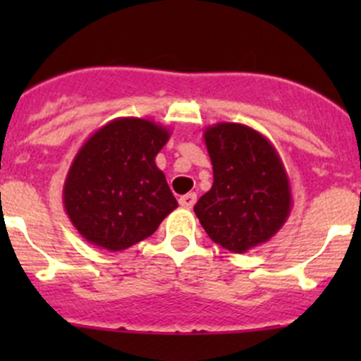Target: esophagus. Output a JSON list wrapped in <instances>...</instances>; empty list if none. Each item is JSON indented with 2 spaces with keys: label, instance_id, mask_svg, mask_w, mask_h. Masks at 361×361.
I'll list each match as a JSON object with an SVG mask.
<instances>
[{
  "label": "esophagus",
  "instance_id": "obj_1",
  "mask_svg": "<svg viewBox=\"0 0 361 361\" xmlns=\"http://www.w3.org/2000/svg\"><path fill=\"white\" fill-rule=\"evenodd\" d=\"M195 201H197V195H195L194 192H190V194H187V195H181V197H180V206L185 207V209H192V207H194Z\"/></svg>",
  "mask_w": 361,
  "mask_h": 361
}]
</instances>
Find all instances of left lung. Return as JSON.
<instances>
[{
  "label": "left lung",
  "mask_w": 361,
  "mask_h": 361,
  "mask_svg": "<svg viewBox=\"0 0 361 361\" xmlns=\"http://www.w3.org/2000/svg\"><path fill=\"white\" fill-rule=\"evenodd\" d=\"M213 187L194 206L211 241L232 253L267 243L292 211V188L274 145L248 126L220 122L204 130Z\"/></svg>",
  "instance_id": "8db88e82"
}]
</instances>
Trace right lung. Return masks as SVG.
I'll use <instances>...</instances> for the list:
<instances>
[{"instance_id": "obj_1", "label": "right lung", "mask_w": 361, "mask_h": 361, "mask_svg": "<svg viewBox=\"0 0 361 361\" xmlns=\"http://www.w3.org/2000/svg\"><path fill=\"white\" fill-rule=\"evenodd\" d=\"M171 133L136 116L97 129L73 159L63 188L64 209L90 245L122 251L150 238L178 207L155 157Z\"/></svg>"}]
</instances>
